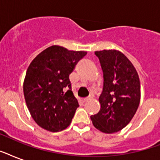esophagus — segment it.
<instances>
[{
	"label": "esophagus",
	"instance_id": "34e87169",
	"mask_svg": "<svg viewBox=\"0 0 160 160\" xmlns=\"http://www.w3.org/2000/svg\"><path fill=\"white\" fill-rule=\"evenodd\" d=\"M91 100V98L90 97H88V98H85V99H83V101L84 102H87V101H89V100Z\"/></svg>",
	"mask_w": 160,
	"mask_h": 160
}]
</instances>
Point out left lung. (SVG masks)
Here are the masks:
<instances>
[{
	"instance_id": "8db88e82",
	"label": "left lung",
	"mask_w": 160,
	"mask_h": 160,
	"mask_svg": "<svg viewBox=\"0 0 160 160\" xmlns=\"http://www.w3.org/2000/svg\"><path fill=\"white\" fill-rule=\"evenodd\" d=\"M104 73V87L99 98L100 109L91 115L93 125L105 134L124 129L140 102V82L131 61L117 50L95 51Z\"/></svg>"
}]
</instances>
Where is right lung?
<instances>
[{"instance_id": "right-lung-1", "label": "right lung", "mask_w": 160, "mask_h": 160, "mask_svg": "<svg viewBox=\"0 0 160 160\" xmlns=\"http://www.w3.org/2000/svg\"><path fill=\"white\" fill-rule=\"evenodd\" d=\"M86 54L52 46L36 55L29 65L24 96L31 117L44 129L59 132L71 123L79 104L69 76Z\"/></svg>"}]
</instances>
